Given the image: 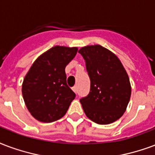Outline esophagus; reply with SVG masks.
I'll return each instance as SVG.
<instances>
[{
  "mask_svg": "<svg viewBox=\"0 0 155 155\" xmlns=\"http://www.w3.org/2000/svg\"><path fill=\"white\" fill-rule=\"evenodd\" d=\"M72 90H73V91H74V92L75 93V94H77V92H78V88H77V86L73 87V88H72Z\"/></svg>",
  "mask_w": 155,
  "mask_h": 155,
  "instance_id": "34e87169",
  "label": "esophagus"
}]
</instances>
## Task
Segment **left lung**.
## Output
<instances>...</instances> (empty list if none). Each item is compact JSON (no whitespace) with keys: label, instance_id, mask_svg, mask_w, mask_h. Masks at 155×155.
Masks as SVG:
<instances>
[{"label":"left lung","instance_id":"left-lung-1","mask_svg":"<svg viewBox=\"0 0 155 155\" xmlns=\"http://www.w3.org/2000/svg\"><path fill=\"white\" fill-rule=\"evenodd\" d=\"M79 52L90 79L89 94L80 100L84 112L95 123H113L123 115L130 101L128 74L118 57L102 46H85Z\"/></svg>","mask_w":155,"mask_h":155}]
</instances>
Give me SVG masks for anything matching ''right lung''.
<instances>
[{"instance_id":"obj_1","label":"right lung","mask_w":155,"mask_h":155,"mask_svg":"<svg viewBox=\"0 0 155 155\" xmlns=\"http://www.w3.org/2000/svg\"><path fill=\"white\" fill-rule=\"evenodd\" d=\"M77 48L55 46L40 55L31 66L22 84L25 105L42 122L62 117L75 94L66 84L65 68L75 57Z\"/></svg>"}]
</instances>
